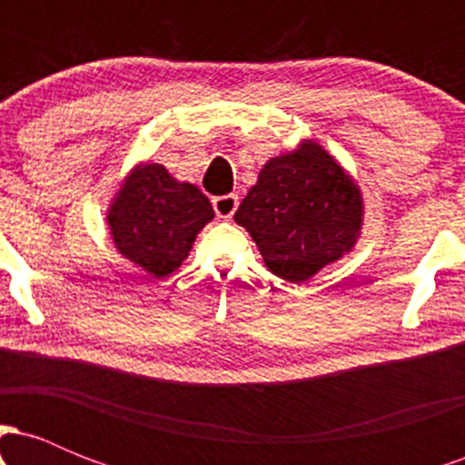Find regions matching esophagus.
Here are the masks:
<instances>
[{"instance_id":"1","label":"esophagus","mask_w":465,"mask_h":465,"mask_svg":"<svg viewBox=\"0 0 465 465\" xmlns=\"http://www.w3.org/2000/svg\"><path fill=\"white\" fill-rule=\"evenodd\" d=\"M214 212L218 218H225V221H229L233 214H236L238 210V196L236 194H225V196H216L214 201Z\"/></svg>"}]
</instances>
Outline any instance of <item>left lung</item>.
Segmentation results:
<instances>
[{
	"label": "left lung",
	"instance_id": "8db88e82",
	"mask_svg": "<svg viewBox=\"0 0 465 465\" xmlns=\"http://www.w3.org/2000/svg\"><path fill=\"white\" fill-rule=\"evenodd\" d=\"M233 221L247 229L271 273L306 284L356 247L365 201L322 143L302 140L262 165Z\"/></svg>",
	"mask_w": 465,
	"mask_h": 465
}]
</instances>
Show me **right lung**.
<instances>
[{"label":"right lung","mask_w":465,"mask_h":465,"mask_svg":"<svg viewBox=\"0 0 465 465\" xmlns=\"http://www.w3.org/2000/svg\"><path fill=\"white\" fill-rule=\"evenodd\" d=\"M212 218L214 207L196 185L151 162L133 165L106 207L115 249L153 277L179 269Z\"/></svg>","instance_id":"add662e5"}]
</instances>
